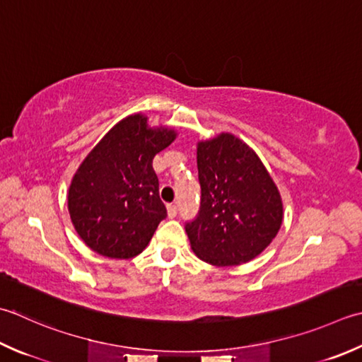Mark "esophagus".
Returning <instances> with one entry per match:
<instances>
[{
  "instance_id": "34e87169",
  "label": "esophagus",
  "mask_w": 362,
  "mask_h": 362,
  "mask_svg": "<svg viewBox=\"0 0 362 362\" xmlns=\"http://www.w3.org/2000/svg\"><path fill=\"white\" fill-rule=\"evenodd\" d=\"M177 215V207L174 204H168V216L169 218H175Z\"/></svg>"
}]
</instances>
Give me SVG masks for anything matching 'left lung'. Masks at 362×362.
I'll use <instances>...</instances> for the list:
<instances>
[{
  "instance_id": "1",
  "label": "left lung",
  "mask_w": 362,
  "mask_h": 362,
  "mask_svg": "<svg viewBox=\"0 0 362 362\" xmlns=\"http://www.w3.org/2000/svg\"><path fill=\"white\" fill-rule=\"evenodd\" d=\"M201 209L187 223L189 246L214 267L256 259L281 229L284 207L259 155L232 133L197 141Z\"/></svg>"
}]
</instances>
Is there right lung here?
<instances>
[{
	"label": "right lung",
	"mask_w": 362,
	"mask_h": 362,
	"mask_svg": "<svg viewBox=\"0 0 362 362\" xmlns=\"http://www.w3.org/2000/svg\"><path fill=\"white\" fill-rule=\"evenodd\" d=\"M177 138L168 125H148L134 112L98 141L72 177L69 215L92 251L110 259H132L146 250L166 207L152 168L155 155Z\"/></svg>",
	"instance_id": "add662e5"
}]
</instances>
